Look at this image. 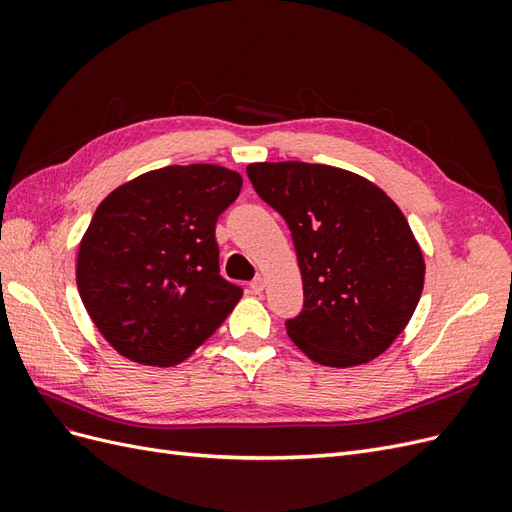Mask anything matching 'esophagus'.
Segmentation results:
<instances>
[{
    "label": "esophagus",
    "mask_w": 512,
    "mask_h": 512,
    "mask_svg": "<svg viewBox=\"0 0 512 512\" xmlns=\"http://www.w3.org/2000/svg\"><path fill=\"white\" fill-rule=\"evenodd\" d=\"M250 288H252L254 294H260L262 290H265V280H262V277H256V280H252Z\"/></svg>",
    "instance_id": "esophagus-1"
}]
</instances>
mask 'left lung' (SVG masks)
I'll return each mask as SVG.
<instances>
[{"mask_svg":"<svg viewBox=\"0 0 512 512\" xmlns=\"http://www.w3.org/2000/svg\"><path fill=\"white\" fill-rule=\"evenodd\" d=\"M247 177L297 252L303 309L286 320L288 337L320 365L376 359L423 292L425 262L404 213L378 185L327 164L262 162Z\"/></svg>","mask_w":512,"mask_h":512,"instance_id":"1","label":"left lung"}]
</instances>
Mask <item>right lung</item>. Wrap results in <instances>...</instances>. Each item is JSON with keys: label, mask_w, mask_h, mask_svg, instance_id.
Returning <instances> with one entry per match:
<instances>
[{"label": "right lung", "mask_w": 512, "mask_h": 512, "mask_svg": "<svg viewBox=\"0 0 512 512\" xmlns=\"http://www.w3.org/2000/svg\"><path fill=\"white\" fill-rule=\"evenodd\" d=\"M241 175L213 164L164 166L108 194L79 247L87 314L119 354L168 367L220 327L243 288L220 275L215 224Z\"/></svg>", "instance_id": "add662e5"}]
</instances>
